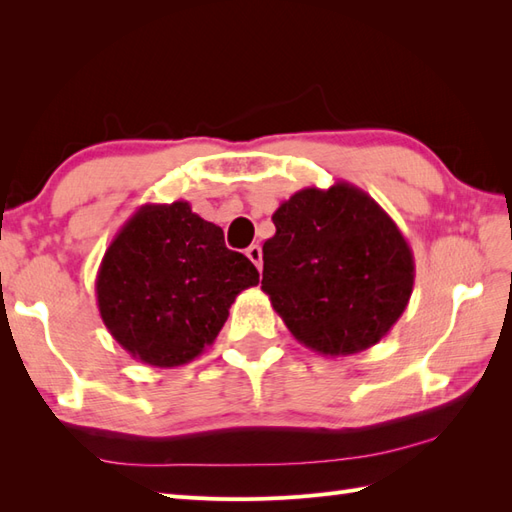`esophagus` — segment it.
Instances as JSON below:
<instances>
[{
    "mask_svg": "<svg viewBox=\"0 0 512 512\" xmlns=\"http://www.w3.org/2000/svg\"><path fill=\"white\" fill-rule=\"evenodd\" d=\"M245 254H247V258L252 260V263H254L258 269H263V249H260L258 245H249V247L245 249Z\"/></svg>",
    "mask_w": 512,
    "mask_h": 512,
    "instance_id": "esophagus-1",
    "label": "esophagus"
}]
</instances>
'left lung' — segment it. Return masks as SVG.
I'll return each instance as SVG.
<instances>
[{"mask_svg": "<svg viewBox=\"0 0 512 512\" xmlns=\"http://www.w3.org/2000/svg\"><path fill=\"white\" fill-rule=\"evenodd\" d=\"M271 221L260 289L291 335L324 357L381 342L414 289V254L390 214L337 181L298 190Z\"/></svg>", "mask_w": 512, "mask_h": 512, "instance_id": "left-lung-1", "label": "left lung"}]
</instances>
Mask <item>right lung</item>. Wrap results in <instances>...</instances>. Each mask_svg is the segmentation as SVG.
I'll use <instances>...</instances> for the list:
<instances>
[{"label": "right lung", "mask_w": 512, "mask_h": 512, "mask_svg": "<svg viewBox=\"0 0 512 512\" xmlns=\"http://www.w3.org/2000/svg\"><path fill=\"white\" fill-rule=\"evenodd\" d=\"M258 285L247 256L188 201L146 203L120 227L96 276L111 337L133 359L175 368L217 339L236 295Z\"/></svg>", "instance_id": "1"}]
</instances>
